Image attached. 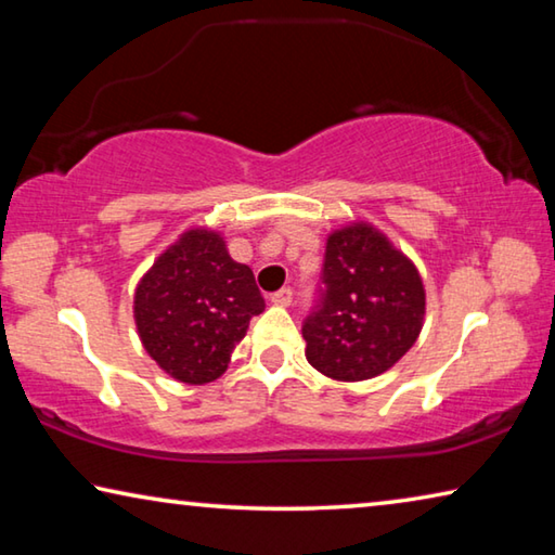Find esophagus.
I'll return each instance as SVG.
<instances>
[{
	"mask_svg": "<svg viewBox=\"0 0 555 555\" xmlns=\"http://www.w3.org/2000/svg\"><path fill=\"white\" fill-rule=\"evenodd\" d=\"M271 304H274V306H281V308H284V306H291V300H294V291H291V288H281V291H276V294H271Z\"/></svg>",
	"mask_w": 555,
	"mask_h": 555,
	"instance_id": "34e87169",
	"label": "esophagus"
}]
</instances>
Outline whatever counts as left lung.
<instances>
[{
    "label": "left lung",
    "mask_w": 555,
    "mask_h": 555,
    "mask_svg": "<svg viewBox=\"0 0 555 555\" xmlns=\"http://www.w3.org/2000/svg\"><path fill=\"white\" fill-rule=\"evenodd\" d=\"M426 288L413 261L370 222L327 234L323 294L306 318V360L337 382L391 370L418 340Z\"/></svg>",
    "instance_id": "8db88e82"
}]
</instances>
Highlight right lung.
Here are the masks:
<instances>
[{
    "instance_id": "obj_1",
    "label": "right lung",
    "mask_w": 555,
    "mask_h": 555,
    "mask_svg": "<svg viewBox=\"0 0 555 555\" xmlns=\"http://www.w3.org/2000/svg\"><path fill=\"white\" fill-rule=\"evenodd\" d=\"M264 311L255 274L234 261L220 232L191 228L156 257L134 291V323L149 357L168 377H222L251 315Z\"/></svg>"
}]
</instances>
